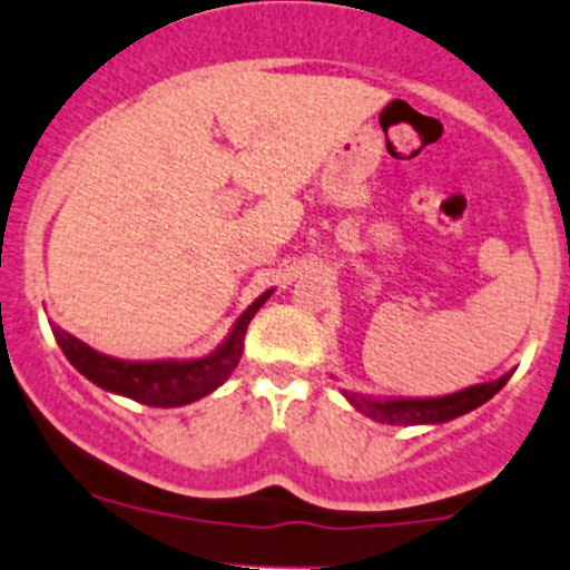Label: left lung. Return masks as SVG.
<instances>
[{"label":"left lung","mask_w":570,"mask_h":570,"mask_svg":"<svg viewBox=\"0 0 570 570\" xmlns=\"http://www.w3.org/2000/svg\"><path fill=\"white\" fill-rule=\"evenodd\" d=\"M511 380V374L500 376L494 382H483V385L464 387V391L440 395V399H395V401H376L365 399L357 393H344L352 401L355 410L368 415L371 421L387 423V426H415V423H445L453 417L472 412L475 406L487 404L494 393L502 391V385Z\"/></svg>","instance_id":"1"}]
</instances>
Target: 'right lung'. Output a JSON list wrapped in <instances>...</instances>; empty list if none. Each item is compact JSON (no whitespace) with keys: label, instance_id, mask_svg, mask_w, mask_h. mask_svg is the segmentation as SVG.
<instances>
[{"label":"right lung","instance_id":"1","mask_svg":"<svg viewBox=\"0 0 570 570\" xmlns=\"http://www.w3.org/2000/svg\"><path fill=\"white\" fill-rule=\"evenodd\" d=\"M269 297V292L259 297L243 316L237 320L235 331H232L226 344L215 350L213 355L202 357V361L188 363H128L114 361V357L100 355V352L89 350L79 338L70 333L59 331L53 325V338L62 346L65 357L104 391L128 395V399L139 401L147 406H183L190 401L202 399V395L213 393L215 387L224 385L237 368L239 357H243V338L248 331V322L254 320L256 311L262 308Z\"/></svg>","mask_w":570,"mask_h":570}]
</instances>
